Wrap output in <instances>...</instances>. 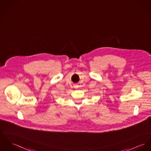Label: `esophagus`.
Returning a JSON list of instances; mask_svg holds the SVG:
<instances>
[{"mask_svg": "<svg viewBox=\"0 0 151 151\" xmlns=\"http://www.w3.org/2000/svg\"><path fill=\"white\" fill-rule=\"evenodd\" d=\"M75 88H77V86H75Z\"/></svg>", "mask_w": 151, "mask_h": 151, "instance_id": "esophagus-1", "label": "esophagus"}]
</instances>
